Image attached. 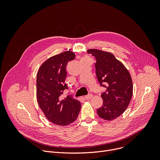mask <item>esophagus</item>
Instances as JSON below:
<instances>
[{
  "label": "esophagus",
  "mask_w": 160,
  "mask_h": 160,
  "mask_svg": "<svg viewBox=\"0 0 160 160\" xmlns=\"http://www.w3.org/2000/svg\"><path fill=\"white\" fill-rule=\"evenodd\" d=\"M93 97V95L92 94H88V95H87V96H85V99H87V100H89V99H90L91 98H92Z\"/></svg>",
  "instance_id": "1"
}]
</instances>
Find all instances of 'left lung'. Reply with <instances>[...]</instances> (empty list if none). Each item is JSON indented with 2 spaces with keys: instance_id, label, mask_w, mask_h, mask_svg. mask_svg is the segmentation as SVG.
Wrapping results in <instances>:
<instances>
[{
  "instance_id": "left-lung-1",
  "label": "left lung",
  "mask_w": 160,
  "mask_h": 160,
  "mask_svg": "<svg viewBox=\"0 0 160 160\" xmlns=\"http://www.w3.org/2000/svg\"><path fill=\"white\" fill-rule=\"evenodd\" d=\"M95 56L96 73L101 85L106 89L101 94L102 106L97 109L99 117L110 121L120 116L129 105L133 94L130 74L112 54L98 49H88Z\"/></svg>"
}]
</instances>
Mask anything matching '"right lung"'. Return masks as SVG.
<instances>
[{
    "label": "right lung",
    "instance_id": "add662e5",
    "mask_svg": "<svg viewBox=\"0 0 160 160\" xmlns=\"http://www.w3.org/2000/svg\"><path fill=\"white\" fill-rule=\"evenodd\" d=\"M75 58L71 51H65L45 61L37 75V97L45 116L52 123L65 126L74 122L78 115L81 102L68 95L64 99L59 97L65 89L64 83L68 62Z\"/></svg>",
    "mask_w": 160,
    "mask_h": 160
}]
</instances>
